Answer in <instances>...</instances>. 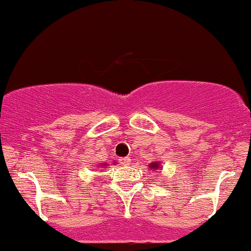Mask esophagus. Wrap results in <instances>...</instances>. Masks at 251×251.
Returning <instances> with one entry per match:
<instances>
[{
    "label": "esophagus",
    "instance_id": "esophagus-1",
    "mask_svg": "<svg viewBox=\"0 0 251 251\" xmlns=\"http://www.w3.org/2000/svg\"><path fill=\"white\" fill-rule=\"evenodd\" d=\"M130 162H131L130 157H128V156H126V157L120 158V163L122 164V166H129V164H130Z\"/></svg>",
    "mask_w": 251,
    "mask_h": 251
}]
</instances>
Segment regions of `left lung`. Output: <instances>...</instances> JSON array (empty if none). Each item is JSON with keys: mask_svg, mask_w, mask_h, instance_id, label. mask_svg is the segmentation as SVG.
<instances>
[{"mask_svg": "<svg viewBox=\"0 0 251 251\" xmlns=\"http://www.w3.org/2000/svg\"><path fill=\"white\" fill-rule=\"evenodd\" d=\"M149 167H150V169H155L156 170L158 167H160V164H158L157 162H154V163H150Z\"/></svg>", "mask_w": 251, "mask_h": 251, "instance_id": "8db88e82", "label": "left lung"}]
</instances>
